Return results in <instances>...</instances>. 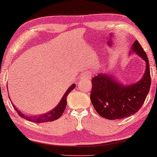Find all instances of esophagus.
Here are the masks:
<instances>
[{
  "instance_id": "1",
  "label": "esophagus",
  "mask_w": 157,
  "mask_h": 157,
  "mask_svg": "<svg viewBox=\"0 0 157 157\" xmlns=\"http://www.w3.org/2000/svg\"><path fill=\"white\" fill-rule=\"evenodd\" d=\"M92 76V72L90 71H86L82 74L81 78L82 79H84V80H90V78H91Z\"/></svg>"
}]
</instances>
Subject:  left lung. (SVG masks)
Returning a JSON list of instances; mask_svg holds the SVG:
<instances>
[{
  "mask_svg": "<svg viewBox=\"0 0 157 157\" xmlns=\"http://www.w3.org/2000/svg\"><path fill=\"white\" fill-rule=\"evenodd\" d=\"M132 49L146 62L145 72L140 81L125 86L115 81L110 74L102 73L92 79V104L97 113L106 119H122L135 114L150 91L151 76L147 54L137 40Z\"/></svg>",
  "mask_w": 157,
  "mask_h": 157,
  "instance_id": "obj_1",
  "label": "left lung"
}]
</instances>
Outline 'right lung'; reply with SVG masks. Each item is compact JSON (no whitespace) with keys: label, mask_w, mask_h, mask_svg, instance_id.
I'll return each instance as SVG.
<instances>
[{"label":"right lung","mask_w":157,"mask_h":157,"mask_svg":"<svg viewBox=\"0 0 157 157\" xmlns=\"http://www.w3.org/2000/svg\"><path fill=\"white\" fill-rule=\"evenodd\" d=\"M75 84L71 85V86L67 89V90L65 92V94H64L63 99H61V101L59 103L58 106H56L55 109L51 110L49 113H48L47 114L42 115H37V116H29V115H25V114L23 113L22 112L19 111V110L15 107V106H14L13 104H12V106H13L14 109L16 110L18 115H19L20 117L24 118V119L28 120V121L35 123H43L53 121V120H58L59 117H60L64 111H65L67 106V95L69 92L71 90H73L75 88Z\"/></svg>","instance_id":"right-lung-1"}]
</instances>
